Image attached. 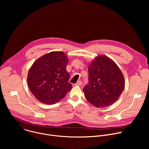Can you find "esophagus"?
Here are the masks:
<instances>
[{"label": "esophagus", "mask_w": 149, "mask_h": 149, "mask_svg": "<svg viewBox=\"0 0 149 149\" xmlns=\"http://www.w3.org/2000/svg\"><path fill=\"white\" fill-rule=\"evenodd\" d=\"M75 85L76 86H81L82 82L81 81H77V82Z\"/></svg>", "instance_id": "1"}]
</instances>
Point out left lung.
Returning <instances> with one entry per match:
<instances>
[{"instance_id":"8db88e82","label":"left lung","mask_w":149,"mask_h":149,"mask_svg":"<svg viewBox=\"0 0 149 149\" xmlns=\"http://www.w3.org/2000/svg\"><path fill=\"white\" fill-rule=\"evenodd\" d=\"M89 83L83 88L87 100L96 107H106L116 102L125 87L123 74L109 57L100 55L88 66Z\"/></svg>"}]
</instances>
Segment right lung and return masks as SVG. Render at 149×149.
Listing matches in <instances>:
<instances>
[{
    "instance_id": "obj_1",
    "label": "right lung",
    "mask_w": 149,
    "mask_h": 149,
    "mask_svg": "<svg viewBox=\"0 0 149 149\" xmlns=\"http://www.w3.org/2000/svg\"><path fill=\"white\" fill-rule=\"evenodd\" d=\"M68 59L61 51H53L37 59L30 68L27 82L35 97L41 102L53 104L65 96L72 86L66 70Z\"/></svg>"
}]
</instances>
